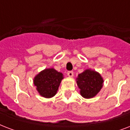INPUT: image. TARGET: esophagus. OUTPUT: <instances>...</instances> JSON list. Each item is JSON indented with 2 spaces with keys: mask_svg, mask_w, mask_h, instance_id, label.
<instances>
[{
  "mask_svg": "<svg viewBox=\"0 0 130 130\" xmlns=\"http://www.w3.org/2000/svg\"><path fill=\"white\" fill-rule=\"evenodd\" d=\"M67 75H68L69 77H72L73 76V71H68V72H67Z\"/></svg>",
  "mask_w": 130,
  "mask_h": 130,
  "instance_id": "34e87169",
  "label": "esophagus"
}]
</instances>
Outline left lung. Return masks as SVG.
Instances as JSON below:
<instances>
[{
    "instance_id": "obj_1",
    "label": "left lung",
    "mask_w": 130,
    "mask_h": 130,
    "mask_svg": "<svg viewBox=\"0 0 130 130\" xmlns=\"http://www.w3.org/2000/svg\"><path fill=\"white\" fill-rule=\"evenodd\" d=\"M76 83L79 93L84 99H92L96 96L103 86L104 79L99 72L87 69L77 75Z\"/></svg>"
}]
</instances>
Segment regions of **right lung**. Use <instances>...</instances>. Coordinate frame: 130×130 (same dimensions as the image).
Returning <instances> with one entry per match:
<instances>
[{"mask_svg":"<svg viewBox=\"0 0 130 130\" xmlns=\"http://www.w3.org/2000/svg\"><path fill=\"white\" fill-rule=\"evenodd\" d=\"M63 74L53 67L46 68L34 77V84L41 96L46 99L52 98L57 94Z\"/></svg>","mask_w":130,"mask_h":130,"instance_id":"obj_1","label":"right lung"}]
</instances>
